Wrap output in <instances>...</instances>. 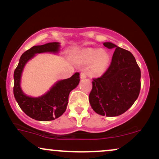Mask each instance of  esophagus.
<instances>
[{
	"label": "esophagus",
	"mask_w": 159,
	"mask_h": 159,
	"mask_svg": "<svg viewBox=\"0 0 159 159\" xmlns=\"http://www.w3.org/2000/svg\"><path fill=\"white\" fill-rule=\"evenodd\" d=\"M80 76H81V79L87 78V75H86V72H84V71H82V72H81V75H80Z\"/></svg>",
	"instance_id": "obj_1"
}]
</instances>
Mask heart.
<instances>
[{
	"label": "heart",
	"instance_id": "1",
	"mask_svg": "<svg viewBox=\"0 0 159 159\" xmlns=\"http://www.w3.org/2000/svg\"><path fill=\"white\" fill-rule=\"evenodd\" d=\"M80 61L83 64L92 63L93 69L96 73H102L110 63V56L99 49H88L81 53Z\"/></svg>",
	"mask_w": 159,
	"mask_h": 159
}]
</instances>
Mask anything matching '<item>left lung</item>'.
I'll return each instance as SVG.
<instances>
[{
	"instance_id": "1",
	"label": "left lung",
	"mask_w": 159,
	"mask_h": 159,
	"mask_svg": "<svg viewBox=\"0 0 159 159\" xmlns=\"http://www.w3.org/2000/svg\"><path fill=\"white\" fill-rule=\"evenodd\" d=\"M103 45L115 51L106 72L93 79L89 101L97 114L116 116L130 108L139 96L140 69L130 52L111 43Z\"/></svg>"
}]
</instances>
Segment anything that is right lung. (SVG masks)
I'll use <instances>...</instances> for the list:
<instances>
[{
	"label": "right lung",
	"instance_id": "add662e5",
	"mask_svg": "<svg viewBox=\"0 0 159 159\" xmlns=\"http://www.w3.org/2000/svg\"><path fill=\"white\" fill-rule=\"evenodd\" d=\"M58 50V43L33 46L23 53L14 71V96L21 110L32 119L50 121L61 116L66 109L69 93L79 84L80 74L75 72L72 77L57 82L50 91L40 97H29L23 93L20 87V80L25 63L37 53L57 52Z\"/></svg>",
	"mask_w": 159,
	"mask_h": 159
}]
</instances>
